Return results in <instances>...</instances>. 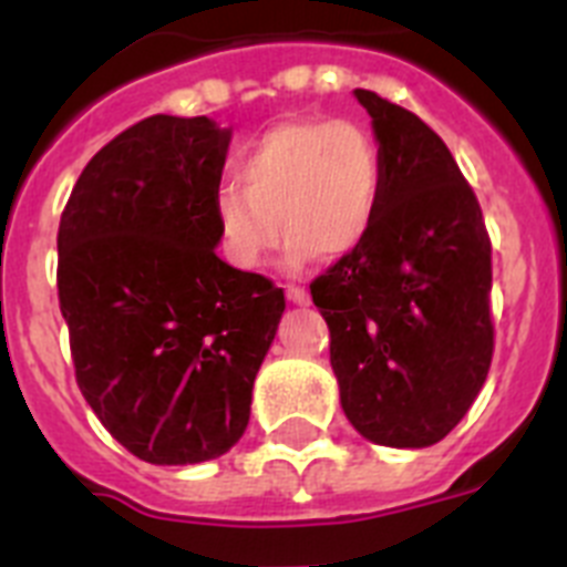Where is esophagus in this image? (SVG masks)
<instances>
[{
    "mask_svg": "<svg viewBox=\"0 0 567 567\" xmlns=\"http://www.w3.org/2000/svg\"><path fill=\"white\" fill-rule=\"evenodd\" d=\"M287 298L292 300V303H298V307H303V303H309V292L303 287H289L287 289Z\"/></svg>",
    "mask_w": 567,
    "mask_h": 567,
    "instance_id": "esophagus-1",
    "label": "esophagus"
}]
</instances>
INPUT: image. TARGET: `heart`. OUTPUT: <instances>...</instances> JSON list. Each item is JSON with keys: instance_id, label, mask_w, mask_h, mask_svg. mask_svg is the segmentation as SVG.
<instances>
[{"instance_id": "1", "label": "heart", "mask_w": 567, "mask_h": 567, "mask_svg": "<svg viewBox=\"0 0 567 567\" xmlns=\"http://www.w3.org/2000/svg\"><path fill=\"white\" fill-rule=\"evenodd\" d=\"M383 198V158L374 135L346 118H289L249 144L238 182L213 195V215L229 260L260 267L292 238L289 260H338L369 238Z\"/></svg>"}]
</instances>
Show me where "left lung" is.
Segmentation results:
<instances>
[{
	"instance_id": "obj_1",
	"label": "left lung",
	"mask_w": 567,
	"mask_h": 567,
	"mask_svg": "<svg viewBox=\"0 0 567 567\" xmlns=\"http://www.w3.org/2000/svg\"><path fill=\"white\" fill-rule=\"evenodd\" d=\"M354 96L372 115L383 198L369 238L309 289L349 423L378 445L425 449L488 378L491 238L443 138L372 90Z\"/></svg>"
}]
</instances>
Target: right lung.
Listing matches in <instances>:
<instances>
[{"mask_svg":"<svg viewBox=\"0 0 567 567\" xmlns=\"http://www.w3.org/2000/svg\"><path fill=\"white\" fill-rule=\"evenodd\" d=\"M227 147L207 115H150L90 158L59 221L76 383L144 463H204L238 443L287 307L272 280L215 255Z\"/></svg>","mask_w":567,"mask_h":567,"instance_id":"add662e5","label":"right lung"}]
</instances>
